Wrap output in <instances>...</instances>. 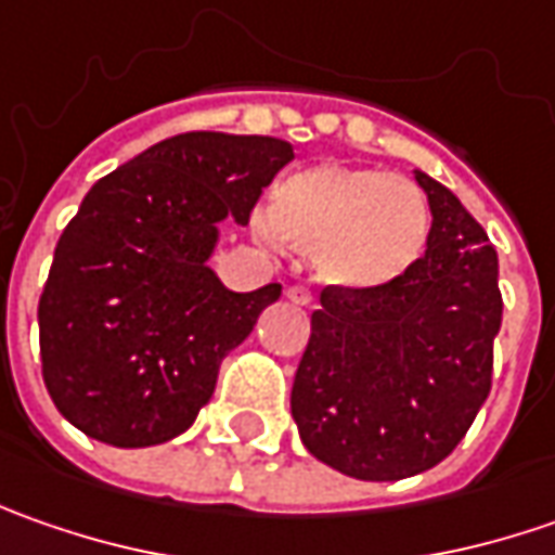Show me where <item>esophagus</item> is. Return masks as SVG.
<instances>
[{"label": "esophagus", "instance_id": "esophagus-1", "mask_svg": "<svg viewBox=\"0 0 555 555\" xmlns=\"http://www.w3.org/2000/svg\"><path fill=\"white\" fill-rule=\"evenodd\" d=\"M287 299L296 302V306H311L314 302V293L306 284H293V287H287Z\"/></svg>", "mask_w": 555, "mask_h": 555}]
</instances>
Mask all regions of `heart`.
Returning <instances> with one entry per match:
<instances>
[{"mask_svg": "<svg viewBox=\"0 0 555 555\" xmlns=\"http://www.w3.org/2000/svg\"><path fill=\"white\" fill-rule=\"evenodd\" d=\"M266 224L274 237L314 249L331 284L379 293L423 259L433 216L423 191L401 176L318 163L274 184Z\"/></svg>", "mask_w": 555, "mask_h": 555, "instance_id": "obj_1", "label": "heart"}]
</instances>
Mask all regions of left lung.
Masks as SVG:
<instances>
[{"instance_id": "1", "label": "left lung", "mask_w": 555, "mask_h": 555, "mask_svg": "<svg viewBox=\"0 0 555 555\" xmlns=\"http://www.w3.org/2000/svg\"><path fill=\"white\" fill-rule=\"evenodd\" d=\"M426 256L395 287L321 289L289 411L311 457L398 481L448 457L491 392L503 299L498 253L466 206L426 172Z\"/></svg>"}]
</instances>
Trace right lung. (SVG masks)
Here are the masks:
<instances>
[{
  "mask_svg": "<svg viewBox=\"0 0 555 555\" xmlns=\"http://www.w3.org/2000/svg\"><path fill=\"white\" fill-rule=\"evenodd\" d=\"M289 141L184 132L92 184L39 296L42 379L79 433L114 448L182 436L281 284L234 293L206 266L219 222H249Z\"/></svg>",
  "mask_w": 555,
  "mask_h": 555,
  "instance_id": "obj_1",
  "label": "right lung"
}]
</instances>
